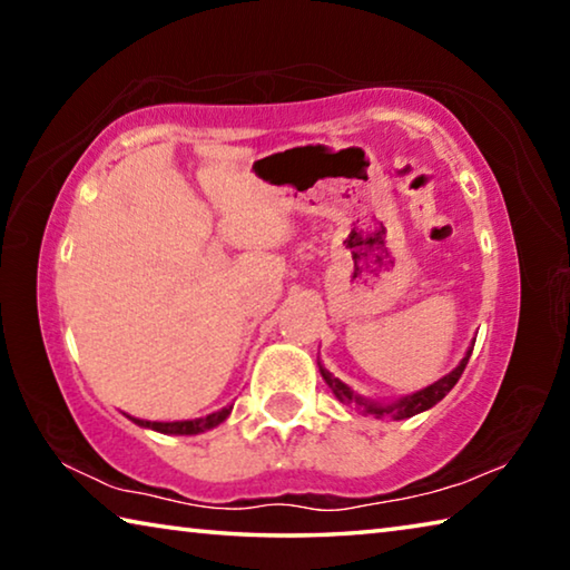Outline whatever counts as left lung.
<instances>
[{
	"instance_id": "left-lung-1",
	"label": "left lung",
	"mask_w": 570,
	"mask_h": 570,
	"mask_svg": "<svg viewBox=\"0 0 570 570\" xmlns=\"http://www.w3.org/2000/svg\"><path fill=\"white\" fill-rule=\"evenodd\" d=\"M472 346H475V342L470 344V350L465 352V356H462L460 364L450 374H445V377L438 380V382H432L430 387H424L420 392H412V394H407V397H400V400H394V402H377V400L362 397V394H356L350 387V384H344L342 380H336L330 370H324L322 362H320V372H322L324 382L330 384V390L334 392V397L340 400L342 404H350V407L360 410L362 414H372V417H377V420H382V417L407 420V417H414V414H420L424 410L435 407V404L442 397H445V394L452 387H455L458 380L462 377V372H465L468 360H470V354H472Z\"/></svg>"
}]
</instances>
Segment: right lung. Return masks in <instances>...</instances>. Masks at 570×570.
<instances>
[{
  "mask_svg": "<svg viewBox=\"0 0 570 570\" xmlns=\"http://www.w3.org/2000/svg\"><path fill=\"white\" fill-rule=\"evenodd\" d=\"M230 410H234V404H226V407H220L218 412H210L206 417L180 420V422H150V420H138V417H130V420L135 424H140V428L163 432V435H198V432L218 428V424L228 417Z\"/></svg>",
  "mask_w": 570,
  "mask_h": 570,
  "instance_id": "obj_1",
  "label": "right lung"
}]
</instances>
